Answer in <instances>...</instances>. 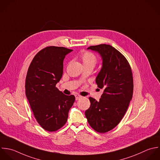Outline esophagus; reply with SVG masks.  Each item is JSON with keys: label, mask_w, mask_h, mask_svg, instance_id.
I'll list each match as a JSON object with an SVG mask.
<instances>
[{"label": "esophagus", "mask_w": 160, "mask_h": 160, "mask_svg": "<svg viewBox=\"0 0 160 160\" xmlns=\"http://www.w3.org/2000/svg\"><path fill=\"white\" fill-rule=\"evenodd\" d=\"M82 98V96L79 95H75V99L76 100H78L79 99H80Z\"/></svg>", "instance_id": "34e87169"}]
</instances>
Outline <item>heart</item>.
<instances>
[{
  "label": "heart",
  "mask_w": 160,
  "mask_h": 160,
  "mask_svg": "<svg viewBox=\"0 0 160 160\" xmlns=\"http://www.w3.org/2000/svg\"><path fill=\"white\" fill-rule=\"evenodd\" d=\"M80 59L81 60L83 67H90L93 68L98 62L97 56L91 52L85 51L80 55Z\"/></svg>",
  "instance_id": "obj_1"
}]
</instances>
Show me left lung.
<instances>
[{
    "label": "left lung",
    "instance_id": "obj_1",
    "mask_svg": "<svg viewBox=\"0 0 160 160\" xmlns=\"http://www.w3.org/2000/svg\"><path fill=\"white\" fill-rule=\"evenodd\" d=\"M87 49L98 52L103 60L102 69L95 81L103 93L98 102L89 98L90 107L85 111V116L94 130L104 133L118 125L132 100V68L124 55L110 45H93Z\"/></svg>",
    "mask_w": 160,
    "mask_h": 160
}]
</instances>
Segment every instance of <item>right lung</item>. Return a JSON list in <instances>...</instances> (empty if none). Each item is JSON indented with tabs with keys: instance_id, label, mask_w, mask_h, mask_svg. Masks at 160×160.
Masks as SVG:
<instances>
[{
	"instance_id": "add662e5",
	"label": "right lung",
	"mask_w": 160,
	"mask_h": 160,
	"mask_svg": "<svg viewBox=\"0 0 160 160\" xmlns=\"http://www.w3.org/2000/svg\"><path fill=\"white\" fill-rule=\"evenodd\" d=\"M72 50L49 46L39 51L28 67L25 78V95L38 124L52 132L67 122L75 98L60 92L56 84L63 75L65 55Z\"/></svg>"
}]
</instances>
